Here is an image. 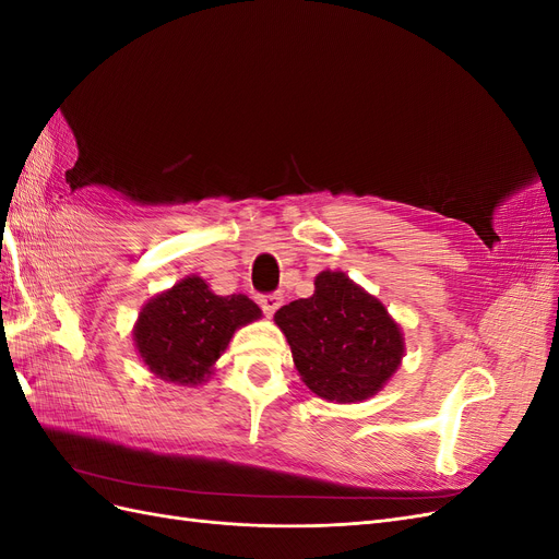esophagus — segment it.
<instances>
[{"mask_svg": "<svg viewBox=\"0 0 559 559\" xmlns=\"http://www.w3.org/2000/svg\"><path fill=\"white\" fill-rule=\"evenodd\" d=\"M259 306H261V310L267 317L275 314V310L282 306V294H263V296H259Z\"/></svg>", "mask_w": 559, "mask_h": 559, "instance_id": "esophagus-1", "label": "esophagus"}]
</instances>
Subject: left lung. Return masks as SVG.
<instances>
[{
  "label": "left lung",
  "instance_id": "obj_1",
  "mask_svg": "<svg viewBox=\"0 0 559 559\" xmlns=\"http://www.w3.org/2000/svg\"><path fill=\"white\" fill-rule=\"evenodd\" d=\"M312 394L354 403L380 392L403 359V335L384 306L345 273L324 270L314 294L275 312Z\"/></svg>",
  "mask_w": 559,
  "mask_h": 559
}]
</instances>
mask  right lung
<instances>
[{"label":"right lung","instance_id":"add662e5","mask_svg":"<svg viewBox=\"0 0 559 559\" xmlns=\"http://www.w3.org/2000/svg\"><path fill=\"white\" fill-rule=\"evenodd\" d=\"M259 317V306L245 294L216 296L205 280L186 277L142 308L134 345L151 373L179 384H200L212 376L235 329Z\"/></svg>","mask_w":559,"mask_h":559}]
</instances>
